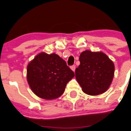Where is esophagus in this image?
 Segmentation results:
<instances>
[{
	"mask_svg": "<svg viewBox=\"0 0 131 131\" xmlns=\"http://www.w3.org/2000/svg\"><path fill=\"white\" fill-rule=\"evenodd\" d=\"M70 68H71V69L72 70V71H73L74 72L75 71V70H76V66L73 65V66H71Z\"/></svg>",
	"mask_w": 131,
	"mask_h": 131,
	"instance_id": "34e87169",
	"label": "esophagus"
}]
</instances>
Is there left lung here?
<instances>
[{
	"instance_id": "8db88e82",
	"label": "left lung",
	"mask_w": 131,
	"mask_h": 131,
	"mask_svg": "<svg viewBox=\"0 0 131 131\" xmlns=\"http://www.w3.org/2000/svg\"><path fill=\"white\" fill-rule=\"evenodd\" d=\"M79 61L75 74L82 91L97 95L107 91L115 73V65L108 57L102 52L85 50L81 53Z\"/></svg>"
}]
</instances>
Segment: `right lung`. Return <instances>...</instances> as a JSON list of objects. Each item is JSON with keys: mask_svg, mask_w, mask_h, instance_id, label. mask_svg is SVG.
<instances>
[{"mask_svg": "<svg viewBox=\"0 0 131 131\" xmlns=\"http://www.w3.org/2000/svg\"><path fill=\"white\" fill-rule=\"evenodd\" d=\"M74 73L55 53L41 52L27 67V81L37 96L46 100L58 98Z\"/></svg>", "mask_w": 131, "mask_h": 131, "instance_id": "obj_1", "label": "right lung"}]
</instances>
